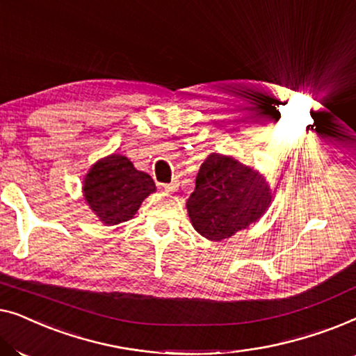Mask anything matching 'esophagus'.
<instances>
[{
  "label": "esophagus",
  "mask_w": 356,
  "mask_h": 356,
  "mask_svg": "<svg viewBox=\"0 0 356 356\" xmlns=\"http://www.w3.org/2000/svg\"><path fill=\"white\" fill-rule=\"evenodd\" d=\"M163 189L167 193H175L178 189V183L177 181H172V183H168V184H163Z\"/></svg>",
  "instance_id": "esophagus-1"
}]
</instances>
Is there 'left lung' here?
<instances>
[{"label": "left lung", "mask_w": 356, "mask_h": 356, "mask_svg": "<svg viewBox=\"0 0 356 356\" xmlns=\"http://www.w3.org/2000/svg\"><path fill=\"white\" fill-rule=\"evenodd\" d=\"M270 201L269 184L257 170L211 154L199 168L186 209L199 235L222 241L259 220Z\"/></svg>", "instance_id": "obj_1"}]
</instances>
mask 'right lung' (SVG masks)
I'll use <instances>...</instances> for the list:
<instances>
[{"instance_id": "1", "label": "right lung", "mask_w": 356, "mask_h": 356, "mask_svg": "<svg viewBox=\"0 0 356 356\" xmlns=\"http://www.w3.org/2000/svg\"><path fill=\"white\" fill-rule=\"evenodd\" d=\"M84 199L105 225L128 222L140 204L155 191L150 175L134 168L128 157L111 154L100 159L84 178Z\"/></svg>"}]
</instances>
